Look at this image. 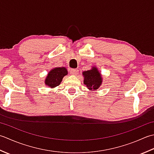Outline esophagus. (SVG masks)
I'll return each instance as SVG.
<instances>
[{
	"instance_id": "1",
	"label": "esophagus",
	"mask_w": 154,
	"mask_h": 154,
	"mask_svg": "<svg viewBox=\"0 0 154 154\" xmlns=\"http://www.w3.org/2000/svg\"><path fill=\"white\" fill-rule=\"evenodd\" d=\"M78 74V70H77V69H72V70H70L71 75H77Z\"/></svg>"
}]
</instances>
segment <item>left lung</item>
I'll return each mask as SVG.
<instances>
[{"mask_svg": "<svg viewBox=\"0 0 154 154\" xmlns=\"http://www.w3.org/2000/svg\"><path fill=\"white\" fill-rule=\"evenodd\" d=\"M84 84L89 90H97L102 84V76L96 66L92 67L89 70L84 71Z\"/></svg>", "mask_w": 154, "mask_h": 154, "instance_id": "obj_1", "label": "left lung"}]
</instances>
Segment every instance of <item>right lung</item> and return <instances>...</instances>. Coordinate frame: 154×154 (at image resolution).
<instances>
[{
	"instance_id": "1",
	"label": "right lung",
	"mask_w": 154,
	"mask_h": 154,
	"mask_svg": "<svg viewBox=\"0 0 154 154\" xmlns=\"http://www.w3.org/2000/svg\"><path fill=\"white\" fill-rule=\"evenodd\" d=\"M68 74V70L65 67H56L48 72L45 80L46 86L49 88H56L60 84L63 78Z\"/></svg>"
}]
</instances>
